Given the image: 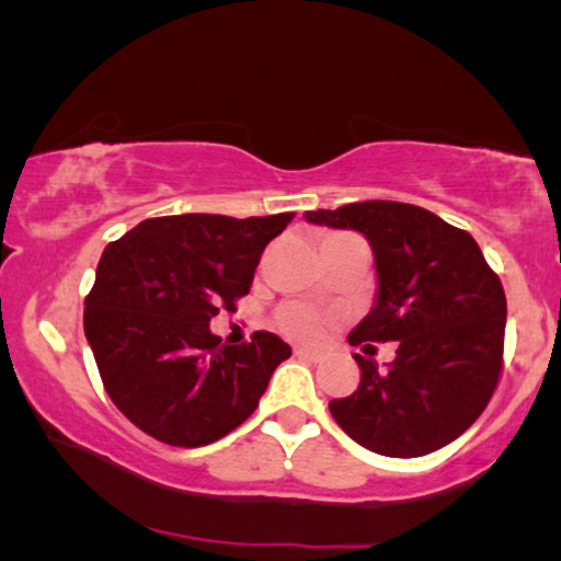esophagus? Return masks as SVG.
Masks as SVG:
<instances>
[{
    "label": "esophagus",
    "mask_w": 561,
    "mask_h": 561,
    "mask_svg": "<svg viewBox=\"0 0 561 561\" xmlns=\"http://www.w3.org/2000/svg\"><path fill=\"white\" fill-rule=\"evenodd\" d=\"M296 357H304V359H311V363H319L321 359V352L319 350H306V347H296Z\"/></svg>",
    "instance_id": "1"
}]
</instances>
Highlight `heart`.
<instances>
[{
	"label": "heart",
	"mask_w": 561,
	"mask_h": 561,
	"mask_svg": "<svg viewBox=\"0 0 561 561\" xmlns=\"http://www.w3.org/2000/svg\"><path fill=\"white\" fill-rule=\"evenodd\" d=\"M275 321H278L280 332L296 342H313L324 332L327 324V319L317 309L304 304L280 306L278 313H275Z\"/></svg>",
	"instance_id": "heart-1"
}]
</instances>
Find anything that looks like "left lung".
Wrapping results in <instances>:
<instances>
[{
	"label": "left lung",
	"instance_id": "8db88e82",
	"mask_svg": "<svg viewBox=\"0 0 561 561\" xmlns=\"http://www.w3.org/2000/svg\"><path fill=\"white\" fill-rule=\"evenodd\" d=\"M304 219L365 234L378 294L350 344L398 347L388 367L355 355L357 390L329 403L336 424L386 457H421L455 442L485 411L503 367L508 309L478 242L401 202H359Z\"/></svg>",
	"mask_w": 561,
	"mask_h": 561
}]
</instances>
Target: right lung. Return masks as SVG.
Here are the masks:
<instances>
[{"mask_svg": "<svg viewBox=\"0 0 561 561\" xmlns=\"http://www.w3.org/2000/svg\"><path fill=\"white\" fill-rule=\"evenodd\" d=\"M290 219L175 214L106 244L83 332L106 393L145 434L204 447L257 409L290 347L271 332L221 344L209 321L248 294L265 244Z\"/></svg>", "mask_w": 561, "mask_h": 561, "instance_id": "1", "label": "right lung"}]
</instances>
